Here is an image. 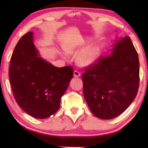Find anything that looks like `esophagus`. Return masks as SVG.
I'll return each instance as SVG.
<instances>
[{"label": "esophagus", "mask_w": 148, "mask_h": 148, "mask_svg": "<svg viewBox=\"0 0 148 148\" xmlns=\"http://www.w3.org/2000/svg\"><path fill=\"white\" fill-rule=\"evenodd\" d=\"M80 76H81V73L79 71H74V77H79Z\"/></svg>", "instance_id": "esophagus-1"}]
</instances>
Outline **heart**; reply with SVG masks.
<instances>
[{"label": "heart", "instance_id": "1", "mask_svg": "<svg viewBox=\"0 0 148 148\" xmlns=\"http://www.w3.org/2000/svg\"><path fill=\"white\" fill-rule=\"evenodd\" d=\"M88 40L83 38H79L69 44L65 47V51L69 55H73L81 51L85 47ZM99 55L98 48L92 47L81 52L77 56V62L82 66H88L95 60Z\"/></svg>", "mask_w": 148, "mask_h": 148}]
</instances>
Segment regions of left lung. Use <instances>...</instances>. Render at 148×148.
Returning <instances> with one entry per match:
<instances>
[{
	"instance_id": "1",
	"label": "left lung",
	"mask_w": 148,
	"mask_h": 148,
	"mask_svg": "<svg viewBox=\"0 0 148 148\" xmlns=\"http://www.w3.org/2000/svg\"><path fill=\"white\" fill-rule=\"evenodd\" d=\"M108 56L86 67L82 80L90 111L103 119L116 118L136 98L139 86V56L129 36L116 41Z\"/></svg>"
}]
</instances>
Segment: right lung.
Wrapping results in <instances>:
<instances>
[{"label":"right lung","instance_id":"add662e5","mask_svg":"<svg viewBox=\"0 0 148 148\" xmlns=\"http://www.w3.org/2000/svg\"><path fill=\"white\" fill-rule=\"evenodd\" d=\"M71 66L56 67L40 57L33 33L21 37L11 56L9 77L16 101L28 114L45 119L58 111L73 77Z\"/></svg>","mask_w":148,"mask_h":148}]
</instances>
